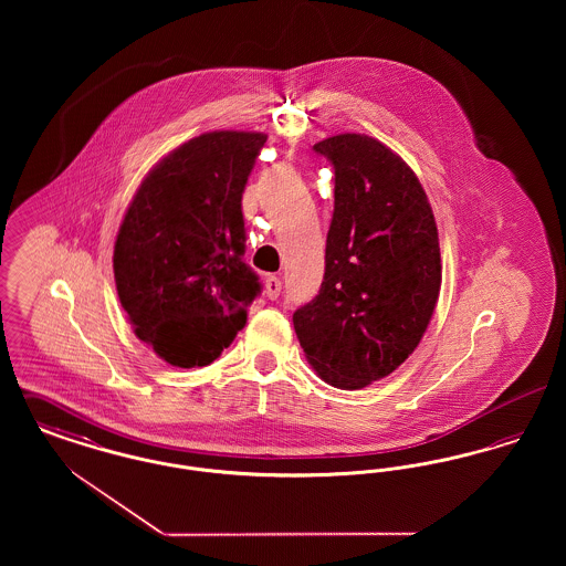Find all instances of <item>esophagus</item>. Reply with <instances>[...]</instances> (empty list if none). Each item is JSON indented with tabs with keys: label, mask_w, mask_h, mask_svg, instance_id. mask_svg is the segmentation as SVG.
<instances>
[{
	"label": "esophagus",
	"mask_w": 566,
	"mask_h": 566,
	"mask_svg": "<svg viewBox=\"0 0 566 566\" xmlns=\"http://www.w3.org/2000/svg\"><path fill=\"white\" fill-rule=\"evenodd\" d=\"M282 293V280L275 275H268L265 277V295L270 296L271 301L277 298Z\"/></svg>",
	"instance_id": "obj_1"
}]
</instances>
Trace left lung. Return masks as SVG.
<instances>
[{"label": "left lung", "instance_id": "1", "mask_svg": "<svg viewBox=\"0 0 566 566\" xmlns=\"http://www.w3.org/2000/svg\"><path fill=\"white\" fill-rule=\"evenodd\" d=\"M314 150L335 169V212L321 293L293 324L316 374L358 390L405 363L431 323L439 235L420 180L376 137L333 135Z\"/></svg>", "mask_w": 566, "mask_h": 566}]
</instances>
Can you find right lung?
Listing matches in <instances>:
<instances>
[{"instance_id":"add662e5","label":"right lung","mask_w":566,"mask_h":566,"mask_svg":"<svg viewBox=\"0 0 566 566\" xmlns=\"http://www.w3.org/2000/svg\"><path fill=\"white\" fill-rule=\"evenodd\" d=\"M268 135H197L135 190L114 243L116 291L134 333L174 367L231 346L261 293L243 263L242 195Z\"/></svg>"}]
</instances>
